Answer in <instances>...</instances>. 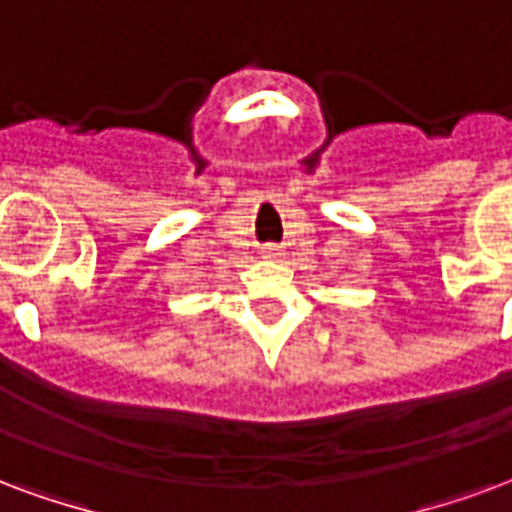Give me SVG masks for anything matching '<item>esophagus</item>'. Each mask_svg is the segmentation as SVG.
Returning a JSON list of instances; mask_svg holds the SVG:
<instances>
[{"label": "esophagus", "instance_id": "obj_1", "mask_svg": "<svg viewBox=\"0 0 512 512\" xmlns=\"http://www.w3.org/2000/svg\"><path fill=\"white\" fill-rule=\"evenodd\" d=\"M261 253H264V259H283V248H280V245H275V242L264 245V248H261Z\"/></svg>", "mask_w": 512, "mask_h": 512}]
</instances>
